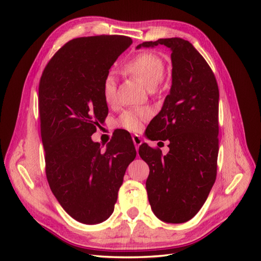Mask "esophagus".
Returning a JSON list of instances; mask_svg holds the SVG:
<instances>
[{"instance_id": "34e87169", "label": "esophagus", "mask_w": 261, "mask_h": 261, "mask_svg": "<svg viewBox=\"0 0 261 261\" xmlns=\"http://www.w3.org/2000/svg\"><path fill=\"white\" fill-rule=\"evenodd\" d=\"M132 140H134V143H135V146H136V149L139 148V146H140L141 143H142L141 137H140V136H138V135H134V136H132Z\"/></svg>"}]
</instances>
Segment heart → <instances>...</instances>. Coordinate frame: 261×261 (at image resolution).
Listing matches in <instances>:
<instances>
[{
  "instance_id": "obj_1",
  "label": "heart",
  "mask_w": 261,
  "mask_h": 261,
  "mask_svg": "<svg viewBox=\"0 0 261 261\" xmlns=\"http://www.w3.org/2000/svg\"><path fill=\"white\" fill-rule=\"evenodd\" d=\"M124 70L145 85L148 90H153L165 75V64L158 55L153 53H141L130 59L124 65ZM102 93L105 102L113 104L116 96L115 79L112 75H108L103 81ZM150 112L145 109H130L122 112L118 120V125L130 131H138L141 129Z\"/></svg>"
}]
</instances>
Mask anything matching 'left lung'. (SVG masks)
Instances as JSON below:
<instances>
[{
  "instance_id": "left-lung-1",
  "label": "left lung",
  "mask_w": 261,
  "mask_h": 261,
  "mask_svg": "<svg viewBox=\"0 0 261 261\" xmlns=\"http://www.w3.org/2000/svg\"><path fill=\"white\" fill-rule=\"evenodd\" d=\"M164 45L171 55V87L149 126L156 140H168L169 152L139 148L149 166L146 181L154 215L166 223H184L206 201L215 178L219 153V87L206 60L190 41L158 39L137 46Z\"/></svg>"
}]
</instances>
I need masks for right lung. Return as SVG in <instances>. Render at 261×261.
Here are the masks:
<instances>
[{"instance_id":"right-lung-1","label":"right lung","mask_w":261,"mask_h":261,"mask_svg":"<svg viewBox=\"0 0 261 261\" xmlns=\"http://www.w3.org/2000/svg\"><path fill=\"white\" fill-rule=\"evenodd\" d=\"M131 43L125 36L73 39L55 54L39 85L49 186L66 212L84 224L101 223L113 213L125 170L137 154L125 131L104 150L91 137L109 113L103 81Z\"/></svg>"}]
</instances>
